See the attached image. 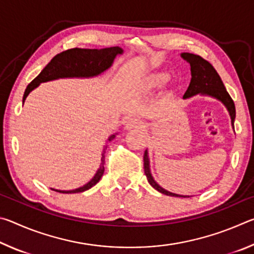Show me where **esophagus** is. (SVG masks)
<instances>
[{
  "mask_svg": "<svg viewBox=\"0 0 254 254\" xmlns=\"http://www.w3.org/2000/svg\"><path fill=\"white\" fill-rule=\"evenodd\" d=\"M143 127V122L139 119H128L126 122V130L130 131L133 128H139Z\"/></svg>",
  "mask_w": 254,
  "mask_h": 254,
  "instance_id": "obj_1",
  "label": "esophagus"
}]
</instances>
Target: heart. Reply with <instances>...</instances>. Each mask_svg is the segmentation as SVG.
<instances>
[{"instance_id":"1","label":"heart","mask_w":254,"mask_h":254,"mask_svg":"<svg viewBox=\"0 0 254 254\" xmlns=\"http://www.w3.org/2000/svg\"><path fill=\"white\" fill-rule=\"evenodd\" d=\"M169 79V75L163 70L151 71L143 76L137 83V88L142 93H151L157 88H160L162 85L167 83Z\"/></svg>"}]
</instances>
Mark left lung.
<instances>
[{
    "label": "left lung",
    "instance_id": "left-lung-1",
    "mask_svg": "<svg viewBox=\"0 0 254 254\" xmlns=\"http://www.w3.org/2000/svg\"><path fill=\"white\" fill-rule=\"evenodd\" d=\"M180 57L190 65V74L191 79L190 84H189L186 93L184 94L183 98H190L195 95L203 96H209L213 97L215 100L220 101L223 105L226 107L227 112H229L231 118V124L232 127L234 128V120H235V105L234 102L232 100L230 94L227 93L226 88L223 81L221 79L220 75L217 71L214 69V67L210 64L200 57L198 55L189 54V53H182ZM144 174L147 176V179L149 184L156 189V190L160 191L161 194H165L167 196H174V197H190L186 195H178L175 192H171L166 190L162 188L156 180H154L153 176L151 174V169H150V160H149V153L148 150H145L144 157Z\"/></svg>",
    "mask_w": 254,
    "mask_h": 254
}]
</instances>
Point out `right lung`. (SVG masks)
<instances>
[{
    "instance_id": "right-lung-1",
    "label": "right lung",
    "mask_w": 254,
    "mask_h": 254,
    "mask_svg": "<svg viewBox=\"0 0 254 254\" xmlns=\"http://www.w3.org/2000/svg\"><path fill=\"white\" fill-rule=\"evenodd\" d=\"M122 54L123 49L121 47H111V48L104 49L74 48L63 51V53L55 56L50 60L48 65L41 70L40 74L27 86L23 94L22 103H24L29 94L34 88H37L41 83L60 78H92V77L101 75L113 65L114 59L117 58V56ZM117 135L118 133L110 135L109 139L106 140V143L113 140ZM104 150H103L102 153L100 168L97 169L96 174L94 175V177L87 184L76 189H71V190H60V189L54 188L51 189L55 191L63 192V194H74V192H83L85 190H88L89 188L95 186L101 180L103 174H104Z\"/></svg>"
}]
</instances>
